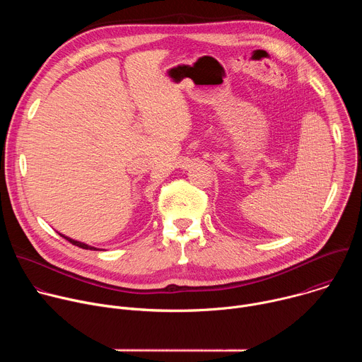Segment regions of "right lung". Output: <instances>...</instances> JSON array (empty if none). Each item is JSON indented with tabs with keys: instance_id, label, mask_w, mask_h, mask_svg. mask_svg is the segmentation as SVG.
<instances>
[{
	"instance_id": "right-lung-1",
	"label": "right lung",
	"mask_w": 362,
	"mask_h": 362,
	"mask_svg": "<svg viewBox=\"0 0 362 362\" xmlns=\"http://www.w3.org/2000/svg\"><path fill=\"white\" fill-rule=\"evenodd\" d=\"M60 236H63L64 239H67L70 243H73V245H76V246H78V247H81V249H94L95 250V247H91V246H88V245H86V243H81V242H77V240H73V239H70V238H67V236H64V235H60Z\"/></svg>"
}]
</instances>
